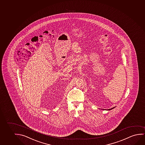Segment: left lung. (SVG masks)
Here are the masks:
<instances>
[{"instance_id": "left-lung-1", "label": "left lung", "mask_w": 145, "mask_h": 145, "mask_svg": "<svg viewBox=\"0 0 145 145\" xmlns=\"http://www.w3.org/2000/svg\"><path fill=\"white\" fill-rule=\"evenodd\" d=\"M115 108V107H113V108H111V109H108V110H111V109H113V108Z\"/></svg>"}]
</instances>
